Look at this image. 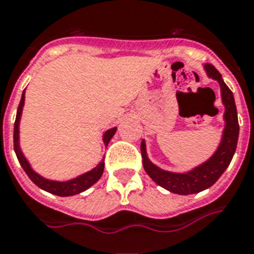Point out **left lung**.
<instances>
[{
	"mask_svg": "<svg viewBox=\"0 0 254 254\" xmlns=\"http://www.w3.org/2000/svg\"><path fill=\"white\" fill-rule=\"evenodd\" d=\"M205 69L209 77L218 81V84L221 86L222 102L225 105V114H224L225 129L222 134L221 144L216 153L202 165L197 166L188 173H172V172H166L153 165L146 156L145 141L141 142V156H142V165H144L145 172L160 187L165 188L166 190L177 193V194H193V193H198L212 187L229 166L236 148H237L240 127L233 93L226 86L220 71L213 66L212 64H206Z\"/></svg>",
	"mask_w": 254,
	"mask_h": 254,
	"instance_id": "1",
	"label": "left lung"
}]
</instances>
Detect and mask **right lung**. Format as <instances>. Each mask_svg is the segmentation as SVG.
<instances>
[{"label": "right lung", "instance_id": "right-lung-1", "mask_svg": "<svg viewBox=\"0 0 254 254\" xmlns=\"http://www.w3.org/2000/svg\"><path fill=\"white\" fill-rule=\"evenodd\" d=\"M24 100H25V90L22 93V97H21V101H19L18 109H17V116H15L14 121V133H13V142H14V152L17 154V158H18L19 164L22 166V169L25 170V173L28 174L29 179L32 180L33 183L36 184L37 187L41 188L44 190L49 191V193H53L56 196L61 197H67V196H74V194H78L81 191L86 190L88 188H90L93 184H96L100 177L104 173V160H102L98 165L92 169L88 173L82 174L77 179H73L70 181H66V183H58V181H50V180H46L44 177H41L40 174H37L34 170L30 168L29 162L26 161V158L24 157V154L21 153V149H19L18 145V124L19 119H21V112H22V106H24ZM114 133H116V127H112L109 130L105 131L104 134V142L108 145V142L110 141V138L113 137Z\"/></svg>", "mask_w": 254, "mask_h": 254}]
</instances>
